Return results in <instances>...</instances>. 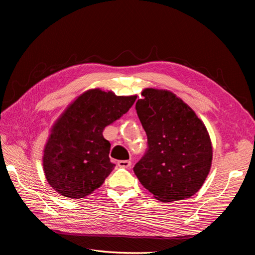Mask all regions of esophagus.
<instances>
[{
  "label": "esophagus",
  "instance_id": "34e87169",
  "mask_svg": "<svg viewBox=\"0 0 255 255\" xmlns=\"http://www.w3.org/2000/svg\"><path fill=\"white\" fill-rule=\"evenodd\" d=\"M118 166L121 168H129L130 166H132V161L130 160H119Z\"/></svg>",
  "mask_w": 255,
  "mask_h": 255
}]
</instances>
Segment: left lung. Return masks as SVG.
<instances>
[{
    "label": "left lung",
    "instance_id": "obj_1",
    "mask_svg": "<svg viewBox=\"0 0 255 255\" xmlns=\"http://www.w3.org/2000/svg\"><path fill=\"white\" fill-rule=\"evenodd\" d=\"M136 112L148 150L134 167L142 186L161 202L194 196L210 172L213 149L204 123L171 91L146 88Z\"/></svg>",
    "mask_w": 255,
    "mask_h": 255
}]
</instances>
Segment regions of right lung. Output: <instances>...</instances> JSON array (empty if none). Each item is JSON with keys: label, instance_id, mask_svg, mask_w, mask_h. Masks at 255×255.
<instances>
[{"label": "right lung", "instance_id": "obj_1", "mask_svg": "<svg viewBox=\"0 0 255 255\" xmlns=\"http://www.w3.org/2000/svg\"><path fill=\"white\" fill-rule=\"evenodd\" d=\"M136 98L97 88L67 107L52 127L43 150L44 175L54 190L80 199L101 186L115 167L103 129L128 113Z\"/></svg>", "mask_w": 255, "mask_h": 255}]
</instances>
